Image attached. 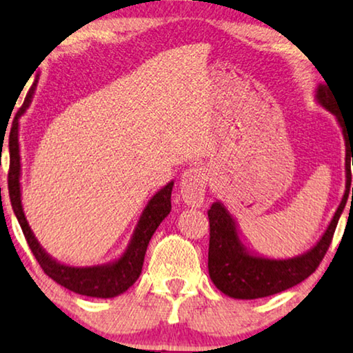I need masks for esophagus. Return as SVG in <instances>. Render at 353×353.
<instances>
[{
  "mask_svg": "<svg viewBox=\"0 0 353 353\" xmlns=\"http://www.w3.org/2000/svg\"><path fill=\"white\" fill-rule=\"evenodd\" d=\"M209 175L204 167H191L181 175V196L188 205L201 207L204 204L205 186Z\"/></svg>",
  "mask_w": 353,
  "mask_h": 353,
  "instance_id": "1",
  "label": "esophagus"
}]
</instances>
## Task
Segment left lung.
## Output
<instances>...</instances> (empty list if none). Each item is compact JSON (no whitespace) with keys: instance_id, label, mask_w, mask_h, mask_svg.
I'll return each instance as SVG.
<instances>
[{"instance_id":"8db88e82","label":"left lung","mask_w":353,"mask_h":353,"mask_svg":"<svg viewBox=\"0 0 353 353\" xmlns=\"http://www.w3.org/2000/svg\"><path fill=\"white\" fill-rule=\"evenodd\" d=\"M315 99L321 108H325L327 112L334 115L345 139V192L342 196L341 204L337 207L326 231L312 249L291 259H268L263 257V255L254 254L252 250L245 248L239 238L238 223H236L234 216L230 214L223 202H214L209 212H207L210 223L209 274L212 283L225 296L243 299V301L268 297L273 296V294L286 291V289L307 279L315 272L323 257H325L350 192L353 199V188L350 190V161L353 165V128H345V123L339 112V103L336 101V94L332 93L330 85L318 83L315 90Z\"/></svg>"}]
</instances>
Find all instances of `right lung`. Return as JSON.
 I'll return each mask as SVG.
<instances>
[{
  "instance_id": "right-lung-1",
  "label": "right lung",
  "mask_w": 353,
  "mask_h": 353,
  "mask_svg": "<svg viewBox=\"0 0 353 353\" xmlns=\"http://www.w3.org/2000/svg\"><path fill=\"white\" fill-rule=\"evenodd\" d=\"M37 83L38 80H35V83L32 85L21 110L14 117L11 134H9L8 188L12 210L17 216V221L21 225L28 245H30V250L35 255L38 263H40L43 272L51 279H54L57 284H61V286H64L72 292L81 294V296L99 299H112L115 296H120L130 286H133V283L139 278L149 241H151L157 226L162 223V220L170 214L173 181L167 183L162 190H159L148 201L146 207L143 209V214L139 215L137 226H134L132 239H130L127 249H125V252L119 259L104 265H91V267H72V265H65L62 262H57L56 259H52L41 248V244L38 243V239L35 238V234H33L30 225H28L22 207V163L21 149H19V119L22 117L23 112L28 109V105H30L33 93L37 90Z\"/></svg>"
}]
</instances>
